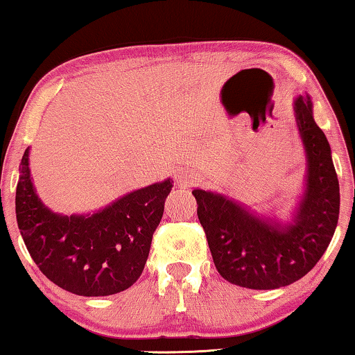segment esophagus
<instances>
[{
    "label": "esophagus",
    "instance_id": "1",
    "mask_svg": "<svg viewBox=\"0 0 355 355\" xmlns=\"http://www.w3.org/2000/svg\"><path fill=\"white\" fill-rule=\"evenodd\" d=\"M179 182H181L182 186L189 187V186H193V184H197L198 182V178H197L196 173L186 171L184 174H181V176H179Z\"/></svg>",
    "mask_w": 355,
    "mask_h": 355
}]
</instances>
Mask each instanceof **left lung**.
I'll list each match as a JSON object with an SVG mask.
<instances>
[{"mask_svg":"<svg viewBox=\"0 0 355 355\" xmlns=\"http://www.w3.org/2000/svg\"><path fill=\"white\" fill-rule=\"evenodd\" d=\"M294 111L309 176L291 225L257 218L220 193L192 191L218 273L242 288L276 289L295 283L322 259L336 230L339 182L331 148L315 123L310 96H297Z\"/></svg>","mask_w":355,"mask_h":355,"instance_id":"left-lung-1","label":"left lung"}]
</instances>
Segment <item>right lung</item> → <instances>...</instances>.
<instances>
[{
  "mask_svg": "<svg viewBox=\"0 0 355 355\" xmlns=\"http://www.w3.org/2000/svg\"><path fill=\"white\" fill-rule=\"evenodd\" d=\"M19 169L17 225L28 254L48 279L87 297L121 293L139 279L171 192L169 179L130 192L92 216H61L33 191L28 148Z\"/></svg>",
  "mask_w": 355,
  "mask_h": 355,
  "instance_id": "add662e5",
  "label": "right lung"
}]
</instances>
